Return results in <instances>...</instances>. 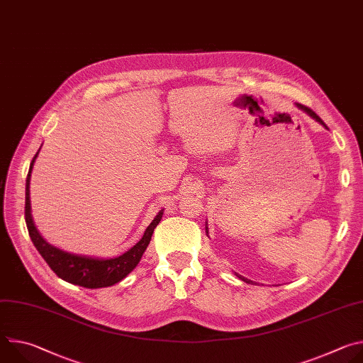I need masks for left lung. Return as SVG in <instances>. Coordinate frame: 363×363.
I'll list each match as a JSON object with an SVG mask.
<instances>
[{
  "mask_svg": "<svg viewBox=\"0 0 363 363\" xmlns=\"http://www.w3.org/2000/svg\"><path fill=\"white\" fill-rule=\"evenodd\" d=\"M296 105H297V108H298V109H301L303 112H306V113H307L310 118L316 119L319 123H322V125H323V126L328 129L326 123H325V122H323V121H322V119H320V118H319V116H318V115H316V113H315L312 109L307 108V106H304V105H300V103H296ZM205 230H206V233H208V227H205ZM235 274H237V273H235ZM237 277H240V279H241L242 281H245V283H250V281H251V280H248V279H245V277H242V276H240V274H237ZM251 283H252V281H251Z\"/></svg>",
  "mask_w": 363,
  "mask_h": 363,
  "instance_id": "1",
  "label": "left lung"
}]
</instances>
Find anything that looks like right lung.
<instances>
[{
  "label": "right lung",
  "mask_w": 363,
  "mask_h": 363,
  "mask_svg": "<svg viewBox=\"0 0 363 363\" xmlns=\"http://www.w3.org/2000/svg\"><path fill=\"white\" fill-rule=\"evenodd\" d=\"M40 152V149H38ZM38 152L34 155V158L30 164V171L26 181V224L28 228L30 238L41 257L48 264V267L53 270L60 279L67 283L77 284L86 289H100V287H109L121 280H123L140 262V258L150 242L153 230L160 224L164 211H160L158 216L152 220L149 227L146 228L143 237L126 252L113 258H96L87 255H77L72 252H66L55 245L48 244L37 231L33 217H31V203H30V178L33 165Z\"/></svg>",
  "instance_id": "1"
}]
</instances>
